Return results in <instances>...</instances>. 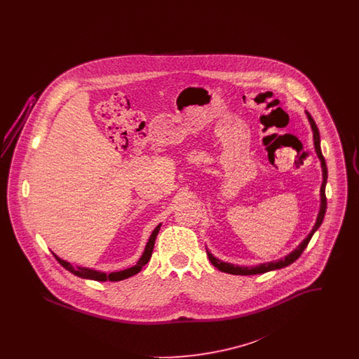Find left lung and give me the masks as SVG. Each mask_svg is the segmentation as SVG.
<instances>
[{
  "label": "left lung",
  "mask_w": 359,
  "mask_h": 359,
  "mask_svg": "<svg viewBox=\"0 0 359 359\" xmlns=\"http://www.w3.org/2000/svg\"><path fill=\"white\" fill-rule=\"evenodd\" d=\"M306 114H307V118L308 121H309L312 133H313L315 152H316L319 160H320L322 172H323V183H322V187H320V210H319L316 222L313 224L311 233L308 234L307 238L303 239V241L299 243V246H297L294 250H292L290 255H287L284 258H280V259H276V261H271V262H264V264H259V265H256V266H238V265H234V264H230V262H223L219 258L212 256L208 250H205V252H207V256H208V259L211 261V264H212L217 269H219L221 272L230 274H241V276H250V274L266 273V272H271V271L285 268V266H288L292 262H294L299 257L302 256V253H303L304 249L307 248L308 242L311 241L312 236L315 234V231L320 227V224L323 222V219H325V208H327V199H325L327 165H325V157H323L322 149H320V135H319V129H318V126H316L313 118L311 117V114H309L308 111H306Z\"/></svg>",
  "instance_id": "left-lung-1"
}]
</instances>
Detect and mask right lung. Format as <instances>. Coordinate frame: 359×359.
<instances>
[{
  "label": "right lung",
  "mask_w": 359,
  "mask_h": 359,
  "mask_svg": "<svg viewBox=\"0 0 359 359\" xmlns=\"http://www.w3.org/2000/svg\"><path fill=\"white\" fill-rule=\"evenodd\" d=\"M160 226H161V223L156 226L154 233L151 234V237H149L148 242H147V246H145V249H144V253H142V256L140 257V259L137 261L136 265L132 266V268L123 269V271H118V272L104 273V272H101V271H95V269H91V268H85V266H72L69 262L62 259L60 257L56 256L55 253H53V256H55V258L57 259V262H59L65 269H67L69 272L75 274V276H78V277L87 278V280H95V281H107V280H109V281H121V280H125V278H128V277H132V276L138 273V272L142 269V266L147 265V262H148L149 258L152 257L154 241H156V237H157V234H158Z\"/></svg>",
  "instance_id": "obj_1"
}]
</instances>
